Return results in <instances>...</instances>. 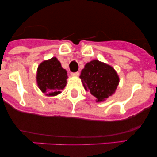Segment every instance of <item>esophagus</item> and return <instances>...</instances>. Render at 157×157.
<instances>
[{
    "label": "esophagus",
    "instance_id": "esophagus-1",
    "mask_svg": "<svg viewBox=\"0 0 157 157\" xmlns=\"http://www.w3.org/2000/svg\"><path fill=\"white\" fill-rule=\"evenodd\" d=\"M71 76L77 77V76H79V75H80V73H79L78 71H77V72H71Z\"/></svg>",
    "mask_w": 157,
    "mask_h": 157
}]
</instances>
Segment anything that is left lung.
<instances>
[{
    "mask_svg": "<svg viewBox=\"0 0 157 157\" xmlns=\"http://www.w3.org/2000/svg\"><path fill=\"white\" fill-rule=\"evenodd\" d=\"M80 79L85 90L102 102L111 96L117 88L120 78L112 66L97 60L85 65L81 71Z\"/></svg>",
    "mask_w": 157,
    "mask_h": 157,
    "instance_id": "1",
    "label": "left lung"
}]
</instances>
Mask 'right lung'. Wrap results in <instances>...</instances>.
<instances>
[{"instance_id": "obj_1", "label": "right lung", "mask_w": 157, "mask_h": 157, "mask_svg": "<svg viewBox=\"0 0 157 157\" xmlns=\"http://www.w3.org/2000/svg\"><path fill=\"white\" fill-rule=\"evenodd\" d=\"M67 78V71L62 68L56 57L44 60L37 68V86L47 96H56L61 93V90L66 86Z\"/></svg>"}]
</instances>
